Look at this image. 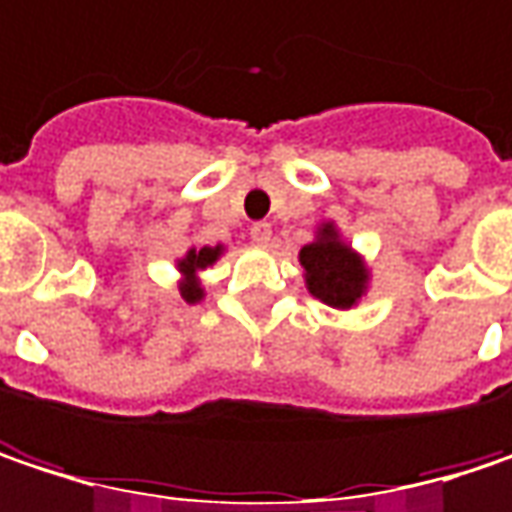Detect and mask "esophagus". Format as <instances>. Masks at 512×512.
Listing matches in <instances>:
<instances>
[{
  "instance_id": "esophagus-1",
  "label": "esophagus",
  "mask_w": 512,
  "mask_h": 512,
  "mask_svg": "<svg viewBox=\"0 0 512 512\" xmlns=\"http://www.w3.org/2000/svg\"><path fill=\"white\" fill-rule=\"evenodd\" d=\"M252 240L257 246H269L272 243V225L269 222H255L252 225Z\"/></svg>"
}]
</instances>
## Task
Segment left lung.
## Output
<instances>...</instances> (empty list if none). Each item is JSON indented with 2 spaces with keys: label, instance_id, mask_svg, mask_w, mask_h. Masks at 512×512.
Here are the masks:
<instances>
[{
  "label": "left lung",
  "instance_id": "obj_1",
  "mask_svg": "<svg viewBox=\"0 0 512 512\" xmlns=\"http://www.w3.org/2000/svg\"><path fill=\"white\" fill-rule=\"evenodd\" d=\"M299 260L304 266V284L310 296L337 310H349L363 299L369 287V269L363 257L343 243L334 222H322L316 240L307 243Z\"/></svg>",
  "mask_w": 512,
  "mask_h": 512
}]
</instances>
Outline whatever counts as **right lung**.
Returning a JSON list of instances; mask_svg holds the SVG:
<instances>
[{
  "label": "right lung",
  "mask_w": 512,
  "mask_h": 512,
  "mask_svg": "<svg viewBox=\"0 0 512 512\" xmlns=\"http://www.w3.org/2000/svg\"><path fill=\"white\" fill-rule=\"evenodd\" d=\"M225 249L222 246H202V249H187V255L178 260V272H181V299L187 304H196L205 299V290L199 284V272L213 266Z\"/></svg>",
  "instance_id": "1"
}]
</instances>
